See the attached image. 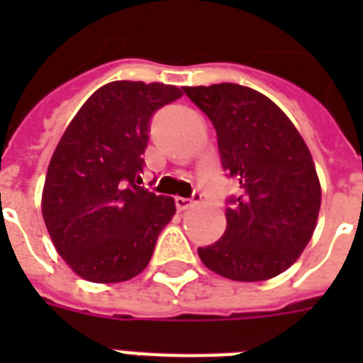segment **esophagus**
Segmentation results:
<instances>
[{
	"mask_svg": "<svg viewBox=\"0 0 363 363\" xmlns=\"http://www.w3.org/2000/svg\"><path fill=\"white\" fill-rule=\"evenodd\" d=\"M194 199H198V196H196V198H181V196H177V198H175L177 209L186 211L188 207H192V205H194Z\"/></svg>",
	"mask_w": 363,
	"mask_h": 363,
	"instance_id": "34e87169",
	"label": "esophagus"
}]
</instances>
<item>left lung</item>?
<instances>
[{
	"label": "left lung",
	"instance_id": "obj_1",
	"mask_svg": "<svg viewBox=\"0 0 363 363\" xmlns=\"http://www.w3.org/2000/svg\"><path fill=\"white\" fill-rule=\"evenodd\" d=\"M209 116L222 167L241 194L226 211V232L198 254L207 269L239 282L281 275L303 252L318 220L322 190L315 162L292 121L267 96L222 82L184 86Z\"/></svg>",
	"mask_w": 363,
	"mask_h": 363
}]
</instances>
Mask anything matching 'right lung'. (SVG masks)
Here are the masks:
<instances>
[{"instance_id":"right-lung-1","label":"right lung","mask_w":363,"mask_h":363,"mask_svg":"<svg viewBox=\"0 0 363 363\" xmlns=\"http://www.w3.org/2000/svg\"><path fill=\"white\" fill-rule=\"evenodd\" d=\"M164 82L115 81L84 101L54 150L41 211L54 248L90 282H124L150 262L175 199L145 190L148 121L181 98Z\"/></svg>"}]
</instances>
